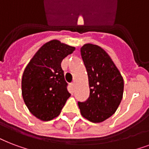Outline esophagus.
Listing matches in <instances>:
<instances>
[{
  "instance_id": "1",
  "label": "esophagus",
  "mask_w": 149,
  "mask_h": 149,
  "mask_svg": "<svg viewBox=\"0 0 149 149\" xmlns=\"http://www.w3.org/2000/svg\"><path fill=\"white\" fill-rule=\"evenodd\" d=\"M71 86H72V87H75V83H72V84H71Z\"/></svg>"
}]
</instances>
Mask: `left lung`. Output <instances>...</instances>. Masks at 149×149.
<instances>
[{"label": "left lung", "instance_id": "left-lung-1", "mask_svg": "<svg viewBox=\"0 0 149 149\" xmlns=\"http://www.w3.org/2000/svg\"><path fill=\"white\" fill-rule=\"evenodd\" d=\"M88 75L90 95L78 102L81 115L92 123H101L112 116L123 94V79L109 54L102 47L86 44L80 48Z\"/></svg>", "mask_w": 149, "mask_h": 149}]
</instances>
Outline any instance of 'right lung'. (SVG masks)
<instances>
[{"instance_id": "1", "label": "right lung", "mask_w": 149, "mask_h": 149, "mask_svg": "<svg viewBox=\"0 0 149 149\" xmlns=\"http://www.w3.org/2000/svg\"><path fill=\"white\" fill-rule=\"evenodd\" d=\"M74 51V47L53 40L44 44L26 67L22 95L29 112L39 120L57 117L70 97L61 62Z\"/></svg>"}]
</instances>
